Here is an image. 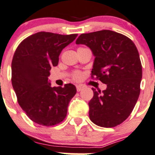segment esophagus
I'll use <instances>...</instances> for the list:
<instances>
[{"mask_svg": "<svg viewBox=\"0 0 155 155\" xmlns=\"http://www.w3.org/2000/svg\"><path fill=\"white\" fill-rule=\"evenodd\" d=\"M76 88H77V91L80 92L83 89V87H82V86H81V85H77V86H76Z\"/></svg>", "mask_w": 155, "mask_h": 155, "instance_id": "1", "label": "esophagus"}]
</instances>
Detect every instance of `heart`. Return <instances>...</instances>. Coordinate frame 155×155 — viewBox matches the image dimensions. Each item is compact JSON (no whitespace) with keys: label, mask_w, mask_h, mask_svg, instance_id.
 I'll list each match as a JSON object with an SVG mask.
<instances>
[{"label":"heart","mask_w":155,"mask_h":155,"mask_svg":"<svg viewBox=\"0 0 155 155\" xmlns=\"http://www.w3.org/2000/svg\"><path fill=\"white\" fill-rule=\"evenodd\" d=\"M73 78L76 81H79L82 78V73L80 72V71H75V72L73 74Z\"/></svg>","instance_id":"obj_1"}]
</instances>
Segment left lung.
Listing matches in <instances>:
<instances>
[{
	"label": "left lung",
	"mask_w": 155,
	"mask_h": 155,
	"mask_svg": "<svg viewBox=\"0 0 155 155\" xmlns=\"http://www.w3.org/2000/svg\"><path fill=\"white\" fill-rule=\"evenodd\" d=\"M91 50L95 56L92 77L107 85L93 91L89 102L92 122L102 127H114L131 114L140 93L142 64L134 43L122 34L102 30L82 34L76 41Z\"/></svg>",
	"instance_id": "obj_1"
}]
</instances>
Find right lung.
<instances>
[{
  "label": "right lung",
  "mask_w": 155,
  "mask_h": 155,
  "mask_svg": "<svg viewBox=\"0 0 155 155\" xmlns=\"http://www.w3.org/2000/svg\"><path fill=\"white\" fill-rule=\"evenodd\" d=\"M41 31L18 46L12 61V85L18 102L28 117L43 126H53L66 117L68 106L76 94L75 86L51 87L48 77L56 66L62 50L77 38Z\"/></svg>",
  "instance_id": "add662e5"
}]
</instances>
